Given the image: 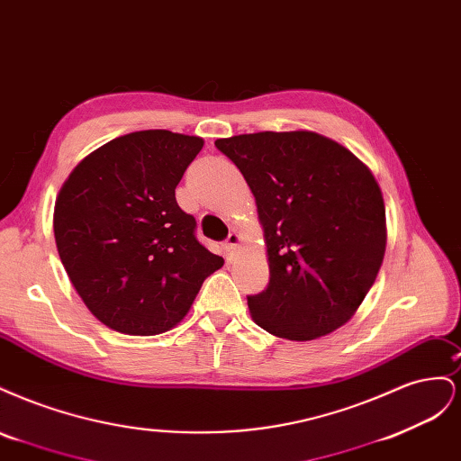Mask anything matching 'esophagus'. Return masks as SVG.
Instances as JSON below:
<instances>
[{"mask_svg": "<svg viewBox=\"0 0 461 461\" xmlns=\"http://www.w3.org/2000/svg\"><path fill=\"white\" fill-rule=\"evenodd\" d=\"M239 244H240V234L239 232H230L227 236V240H225V252L230 256L234 249L239 248Z\"/></svg>", "mask_w": 461, "mask_h": 461, "instance_id": "esophagus-1", "label": "esophagus"}]
</instances>
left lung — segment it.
<instances>
[{
  "mask_svg": "<svg viewBox=\"0 0 461 461\" xmlns=\"http://www.w3.org/2000/svg\"><path fill=\"white\" fill-rule=\"evenodd\" d=\"M256 196L269 285L248 296L275 337L313 340L352 319L386 248L379 185L352 151L308 131L215 140Z\"/></svg>",
  "mask_w": 461,
  "mask_h": 461,
  "instance_id": "1",
  "label": "left lung"
}]
</instances>
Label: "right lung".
Instances as JSON below:
<instances>
[{"label": "right lung", "instance_id": "add662e5", "mask_svg": "<svg viewBox=\"0 0 461 461\" xmlns=\"http://www.w3.org/2000/svg\"><path fill=\"white\" fill-rule=\"evenodd\" d=\"M203 148L198 136L140 131L82 159L55 202L63 267L109 329L151 337L185 319L222 258L196 239L175 188Z\"/></svg>", "mask_w": 461, "mask_h": 461}]
</instances>
